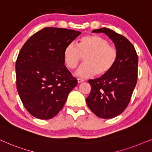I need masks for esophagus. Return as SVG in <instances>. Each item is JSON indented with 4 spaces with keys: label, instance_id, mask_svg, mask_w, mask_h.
Listing matches in <instances>:
<instances>
[{
    "label": "esophagus",
    "instance_id": "1",
    "mask_svg": "<svg viewBox=\"0 0 152 152\" xmlns=\"http://www.w3.org/2000/svg\"><path fill=\"white\" fill-rule=\"evenodd\" d=\"M77 81H78V83H80L83 82V81H84V80H83V79H80V78H78V79H77Z\"/></svg>",
    "mask_w": 152,
    "mask_h": 152
}]
</instances>
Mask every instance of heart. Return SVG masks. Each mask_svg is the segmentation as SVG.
I'll use <instances>...</instances> for the list:
<instances>
[{
    "mask_svg": "<svg viewBox=\"0 0 152 152\" xmlns=\"http://www.w3.org/2000/svg\"><path fill=\"white\" fill-rule=\"evenodd\" d=\"M83 57H85V63L78 69L76 76L88 78L96 74L102 77L114 67L118 58V51L102 37L89 35L80 38L78 46L69 44L64 50V61L70 69L76 68Z\"/></svg>",
    "mask_w": 152,
    "mask_h": 152,
    "instance_id": "obj_1",
    "label": "heart"
}]
</instances>
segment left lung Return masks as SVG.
I'll use <instances>...</instances> for the list:
<instances>
[{
  "label": "left lung",
  "instance_id": "8db88e82",
  "mask_svg": "<svg viewBox=\"0 0 152 152\" xmlns=\"http://www.w3.org/2000/svg\"><path fill=\"white\" fill-rule=\"evenodd\" d=\"M92 32L108 35L118 51L116 64L108 74L88 80L91 92L86 98L87 105L97 117L110 119L128 106L136 86L138 58L134 46L124 36L106 28Z\"/></svg>",
  "mask_w": 152,
  "mask_h": 152
}]
</instances>
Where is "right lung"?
<instances>
[{"label":"right lung","mask_w":152,"mask_h":152,"mask_svg":"<svg viewBox=\"0 0 152 152\" xmlns=\"http://www.w3.org/2000/svg\"><path fill=\"white\" fill-rule=\"evenodd\" d=\"M81 32L44 28L32 35L16 61L18 93L24 107L36 118L55 117L77 80L64 65V50Z\"/></svg>","instance_id":"1"}]
</instances>
